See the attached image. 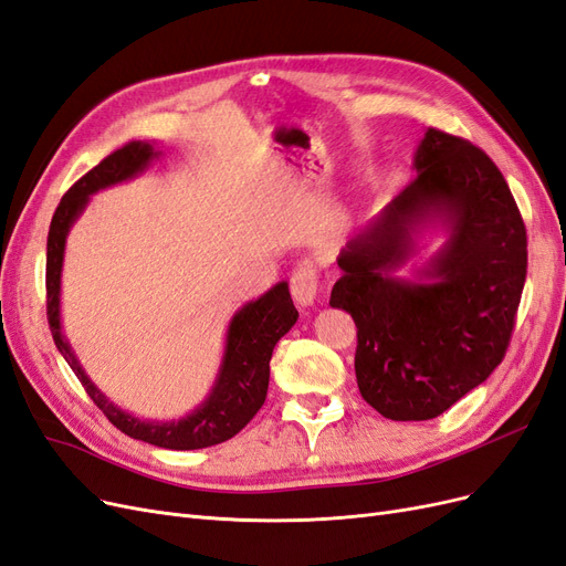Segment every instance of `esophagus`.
Listing matches in <instances>:
<instances>
[{
    "mask_svg": "<svg viewBox=\"0 0 566 566\" xmlns=\"http://www.w3.org/2000/svg\"><path fill=\"white\" fill-rule=\"evenodd\" d=\"M290 290H293V300L300 310L312 306L316 300V271L312 266H300L290 279Z\"/></svg>",
    "mask_w": 566,
    "mask_h": 566,
    "instance_id": "34e87169",
    "label": "esophagus"
}]
</instances>
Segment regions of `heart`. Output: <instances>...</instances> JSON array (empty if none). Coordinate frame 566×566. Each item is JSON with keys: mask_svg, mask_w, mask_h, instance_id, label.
Wrapping results in <instances>:
<instances>
[{"mask_svg": "<svg viewBox=\"0 0 566 566\" xmlns=\"http://www.w3.org/2000/svg\"><path fill=\"white\" fill-rule=\"evenodd\" d=\"M345 241H347V231H345V227H333L331 231H325V233H323L318 248H321V252H323V254H335L342 245H345Z\"/></svg>", "mask_w": 566, "mask_h": 566, "instance_id": "1", "label": "heart"}]
</instances>
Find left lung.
Instances as JSON below:
<instances>
[{
  "label": "left lung",
  "mask_w": 566,
  "mask_h": 566,
  "mask_svg": "<svg viewBox=\"0 0 566 566\" xmlns=\"http://www.w3.org/2000/svg\"><path fill=\"white\" fill-rule=\"evenodd\" d=\"M416 179L342 248L333 310L358 328L361 397L389 420H432L503 361L526 279V229L501 169L427 129ZM444 243L410 265L427 232Z\"/></svg>",
  "instance_id": "1"
}]
</instances>
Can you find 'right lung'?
<instances>
[{
    "instance_id": "right-lung-1",
    "label": "right lung",
    "mask_w": 566,
    "mask_h": 566,
    "mask_svg": "<svg viewBox=\"0 0 566 566\" xmlns=\"http://www.w3.org/2000/svg\"><path fill=\"white\" fill-rule=\"evenodd\" d=\"M160 156L163 150L158 142H132L111 153L106 160H101L92 172L84 175L61 198L46 238V316L61 356L73 368L82 387L87 389L92 401L104 410V416L119 432L160 449L196 451L231 439L262 408L269 389V361L273 347L293 328L300 314L285 281L266 290L262 297L245 302L229 321L224 354H221V364L208 397L179 420L136 418L129 410L113 403L92 382L90 375L80 366L61 323V273L67 233H71L80 214L87 210L94 193L139 177Z\"/></svg>"
}]
</instances>
